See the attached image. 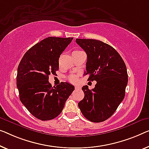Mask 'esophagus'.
<instances>
[{"label":"esophagus","instance_id":"1","mask_svg":"<svg viewBox=\"0 0 149 149\" xmlns=\"http://www.w3.org/2000/svg\"><path fill=\"white\" fill-rule=\"evenodd\" d=\"M79 88H80V86H75V89H76V90H77V89H79Z\"/></svg>","mask_w":149,"mask_h":149}]
</instances>
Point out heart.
<instances>
[{"mask_svg":"<svg viewBox=\"0 0 149 149\" xmlns=\"http://www.w3.org/2000/svg\"><path fill=\"white\" fill-rule=\"evenodd\" d=\"M79 52V51L76 50V51H74V52ZM68 80L72 82V83H75V82H77V77L76 76V75H72L68 77Z\"/></svg>","mask_w":149,"mask_h":149,"instance_id":"b5f03b06","label":"heart"}]
</instances>
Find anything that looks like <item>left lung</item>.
I'll use <instances>...</instances> for the list:
<instances>
[{"mask_svg":"<svg viewBox=\"0 0 149 149\" xmlns=\"http://www.w3.org/2000/svg\"><path fill=\"white\" fill-rule=\"evenodd\" d=\"M87 54L88 80L96 81L95 88L84 86V97L78 103L82 114L88 120L101 123L112 116L125 96L128 74L125 63L116 50L95 39H76Z\"/></svg>","mask_w":149,"mask_h":149,"instance_id":"obj_1","label":"left lung"}]
</instances>
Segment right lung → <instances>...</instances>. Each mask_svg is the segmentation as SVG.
Returning <instances> with one entry per match:
<instances>
[{
    "label": "right lung",
    "instance_id": "add662e5",
    "mask_svg": "<svg viewBox=\"0 0 149 149\" xmlns=\"http://www.w3.org/2000/svg\"><path fill=\"white\" fill-rule=\"evenodd\" d=\"M73 38L49 37L26 52L18 66L17 86L20 100L31 114L41 120L56 118L63 109L74 86L61 82L52 87L49 75L56 74L59 58Z\"/></svg>",
    "mask_w": 149,
    "mask_h": 149
}]
</instances>
